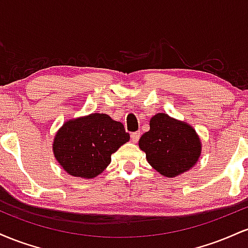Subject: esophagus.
Listing matches in <instances>:
<instances>
[{
    "label": "esophagus",
    "instance_id": "34e87169",
    "mask_svg": "<svg viewBox=\"0 0 248 248\" xmlns=\"http://www.w3.org/2000/svg\"><path fill=\"white\" fill-rule=\"evenodd\" d=\"M140 132H134V133H132L130 134V138H132V141L133 142H138L139 141V139H140Z\"/></svg>",
    "mask_w": 248,
    "mask_h": 248
}]
</instances>
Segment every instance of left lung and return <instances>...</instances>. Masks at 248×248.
<instances>
[{
	"label": "left lung",
	"mask_w": 248,
	"mask_h": 248,
	"mask_svg": "<svg viewBox=\"0 0 248 248\" xmlns=\"http://www.w3.org/2000/svg\"><path fill=\"white\" fill-rule=\"evenodd\" d=\"M139 146L148 163L167 177H176L195 166L202 148L191 126L164 113L153 116L149 132L141 136Z\"/></svg>",
	"instance_id": "left-lung-1"
}]
</instances>
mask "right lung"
Instances as JSON below:
<instances>
[{
    "label": "right lung",
    "mask_w": 248,
    "mask_h": 248,
    "mask_svg": "<svg viewBox=\"0 0 248 248\" xmlns=\"http://www.w3.org/2000/svg\"><path fill=\"white\" fill-rule=\"evenodd\" d=\"M129 141L124 124L94 113L65 122L57 133L53 153L70 175L93 178L106 169L110 156Z\"/></svg>",
    "instance_id": "obj_1"
}]
</instances>
